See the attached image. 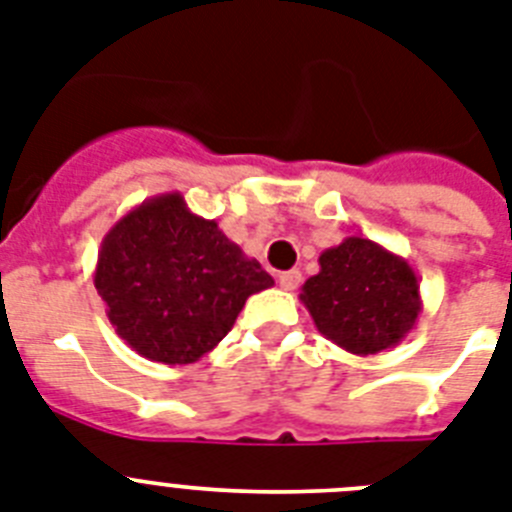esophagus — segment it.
Segmentation results:
<instances>
[{
	"label": "esophagus",
	"mask_w": 512,
	"mask_h": 512,
	"mask_svg": "<svg viewBox=\"0 0 512 512\" xmlns=\"http://www.w3.org/2000/svg\"><path fill=\"white\" fill-rule=\"evenodd\" d=\"M278 283H281L283 291L299 289V283H302V273H299V270H286V273H281V276H278Z\"/></svg>",
	"instance_id": "1"
}]
</instances>
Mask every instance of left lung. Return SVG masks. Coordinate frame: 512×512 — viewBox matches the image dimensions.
I'll use <instances>...</instances> for the list:
<instances>
[{"mask_svg": "<svg viewBox=\"0 0 512 512\" xmlns=\"http://www.w3.org/2000/svg\"><path fill=\"white\" fill-rule=\"evenodd\" d=\"M322 336L356 356L393 349L422 315L419 276L382 244L346 236L320 255L299 294Z\"/></svg>", "mask_w": 512, "mask_h": 512, "instance_id": "1", "label": "left lung"}]
</instances>
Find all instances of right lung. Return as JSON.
<instances>
[{"instance_id":"1","label":"right lung","mask_w":512,"mask_h":512,"mask_svg":"<svg viewBox=\"0 0 512 512\" xmlns=\"http://www.w3.org/2000/svg\"><path fill=\"white\" fill-rule=\"evenodd\" d=\"M93 283L130 349L150 362L192 364L216 349L244 302L273 278L216 221L195 216L182 192H166L106 231Z\"/></svg>"}]
</instances>
